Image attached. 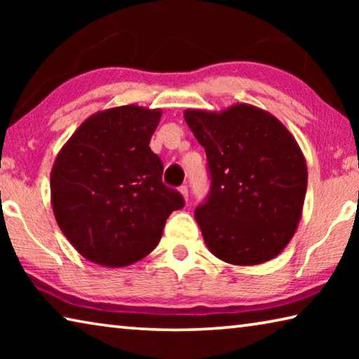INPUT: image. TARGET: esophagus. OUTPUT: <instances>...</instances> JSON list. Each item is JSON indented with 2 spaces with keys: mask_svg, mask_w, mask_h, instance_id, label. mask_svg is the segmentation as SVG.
Returning <instances> with one entry per match:
<instances>
[{
  "mask_svg": "<svg viewBox=\"0 0 359 359\" xmlns=\"http://www.w3.org/2000/svg\"><path fill=\"white\" fill-rule=\"evenodd\" d=\"M179 191H180V194H182V196H184V199L187 201V199H188V188L185 185H182L179 188Z\"/></svg>",
  "mask_w": 359,
  "mask_h": 359,
  "instance_id": "obj_1",
  "label": "esophagus"
}]
</instances>
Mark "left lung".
Masks as SVG:
<instances>
[{"label":"left lung","instance_id":"obj_1","mask_svg":"<svg viewBox=\"0 0 359 359\" xmlns=\"http://www.w3.org/2000/svg\"><path fill=\"white\" fill-rule=\"evenodd\" d=\"M184 117L209 161L210 194L194 218L210 253L234 266L276 258L296 233L307 190L294 136L247 102L218 112L185 109Z\"/></svg>","mask_w":359,"mask_h":359}]
</instances>
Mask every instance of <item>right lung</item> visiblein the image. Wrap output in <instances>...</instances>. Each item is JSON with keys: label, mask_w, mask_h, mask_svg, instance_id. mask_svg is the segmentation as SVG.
<instances>
[{"label": "right lung", "mask_w": 359, "mask_h": 359, "mask_svg": "<svg viewBox=\"0 0 359 359\" xmlns=\"http://www.w3.org/2000/svg\"><path fill=\"white\" fill-rule=\"evenodd\" d=\"M161 109L126 104L85 118L63 144L50 172L60 229L85 259L130 266L154 250L166 218L184 208L163 184V163L149 144Z\"/></svg>", "instance_id": "add662e5"}]
</instances>
